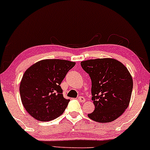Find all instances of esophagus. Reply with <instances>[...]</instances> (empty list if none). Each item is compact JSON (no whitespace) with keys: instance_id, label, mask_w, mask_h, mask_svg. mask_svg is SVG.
I'll list each match as a JSON object with an SVG mask.
<instances>
[{"instance_id":"1","label":"esophagus","mask_w":150,"mask_h":150,"mask_svg":"<svg viewBox=\"0 0 150 150\" xmlns=\"http://www.w3.org/2000/svg\"><path fill=\"white\" fill-rule=\"evenodd\" d=\"M78 100H79V101H80L81 103H83V102L86 101L85 98H83V96H79V98H78Z\"/></svg>"}]
</instances>
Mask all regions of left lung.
<instances>
[{"label": "left lung", "instance_id": "obj_1", "mask_svg": "<svg viewBox=\"0 0 150 150\" xmlns=\"http://www.w3.org/2000/svg\"><path fill=\"white\" fill-rule=\"evenodd\" d=\"M91 79L92 100L95 110L88 114L96 122L115 120L128 107L133 82L123 64L110 58L96 59L81 62Z\"/></svg>", "mask_w": 150, "mask_h": 150}]
</instances>
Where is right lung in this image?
<instances>
[{"label": "right lung", "instance_id": "add662e5", "mask_svg": "<svg viewBox=\"0 0 150 150\" xmlns=\"http://www.w3.org/2000/svg\"><path fill=\"white\" fill-rule=\"evenodd\" d=\"M75 64L63 59H44L25 71L20 93L23 106L32 117L50 121L63 113L70 100L64 98L60 84Z\"/></svg>", "mask_w": 150, "mask_h": 150}]
</instances>
